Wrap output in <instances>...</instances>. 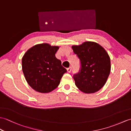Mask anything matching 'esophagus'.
Masks as SVG:
<instances>
[{
	"label": "esophagus",
	"instance_id": "esophagus-1",
	"mask_svg": "<svg viewBox=\"0 0 131 131\" xmlns=\"http://www.w3.org/2000/svg\"><path fill=\"white\" fill-rule=\"evenodd\" d=\"M71 69H72V68L71 67V66H70V67H69V68H68L67 69V71H68V73H70L71 71Z\"/></svg>",
	"mask_w": 131,
	"mask_h": 131
}]
</instances>
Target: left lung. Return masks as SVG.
<instances>
[{"label": "left lung", "mask_w": 131, "mask_h": 131, "mask_svg": "<svg viewBox=\"0 0 131 131\" xmlns=\"http://www.w3.org/2000/svg\"><path fill=\"white\" fill-rule=\"evenodd\" d=\"M72 49L80 62L79 71L73 75L76 86L85 93L99 91L110 73V59L107 53L99 44L92 41L74 46Z\"/></svg>", "instance_id": "8db88e82"}]
</instances>
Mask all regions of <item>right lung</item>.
Instances as JSON below:
<instances>
[{
    "instance_id": "add662e5",
    "label": "right lung",
    "mask_w": 131,
    "mask_h": 131,
    "mask_svg": "<svg viewBox=\"0 0 131 131\" xmlns=\"http://www.w3.org/2000/svg\"><path fill=\"white\" fill-rule=\"evenodd\" d=\"M59 47L47 43L37 44L27 51L22 59V68L27 83L41 93H48L59 85L66 69L55 54Z\"/></svg>"
}]
</instances>
